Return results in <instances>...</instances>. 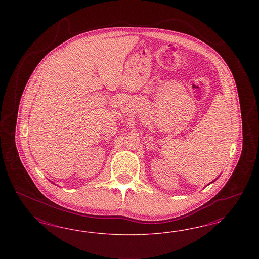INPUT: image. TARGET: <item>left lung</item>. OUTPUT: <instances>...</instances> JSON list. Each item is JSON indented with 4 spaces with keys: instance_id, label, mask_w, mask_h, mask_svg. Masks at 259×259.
Returning a JSON list of instances; mask_svg holds the SVG:
<instances>
[{
    "instance_id": "obj_1",
    "label": "left lung",
    "mask_w": 259,
    "mask_h": 259,
    "mask_svg": "<svg viewBox=\"0 0 259 259\" xmlns=\"http://www.w3.org/2000/svg\"><path fill=\"white\" fill-rule=\"evenodd\" d=\"M217 181V179H215V180H214V181H212V182H210V183H209V184H211V183H212V182H214V181Z\"/></svg>"
}]
</instances>
